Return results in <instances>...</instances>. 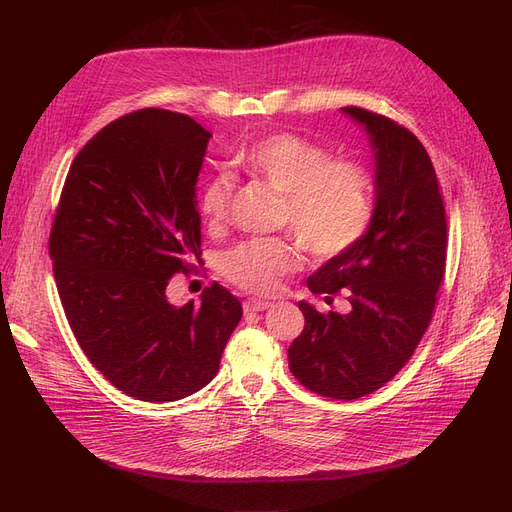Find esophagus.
<instances>
[{"label": "esophagus", "mask_w": 512, "mask_h": 512, "mask_svg": "<svg viewBox=\"0 0 512 512\" xmlns=\"http://www.w3.org/2000/svg\"><path fill=\"white\" fill-rule=\"evenodd\" d=\"M268 307H272L270 301H261V299L244 301V311H263V309H268Z\"/></svg>", "instance_id": "esophagus-1"}]
</instances>
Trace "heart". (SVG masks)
<instances>
[{
  "instance_id": "heart-1",
  "label": "heart",
  "mask_w": 512,
  "mask_h": 512,
  "mask_svg": "<svg viewBox=\"0 0 512 512\" xmlns=\"http://www.w3.org/2000/svg\"><path fill=\"white\" fill-rule=\"evenodd\" d=\"M320 144L291 131L268 133L236 157L251 177L284 194V224L309 255L332 259L358 244L374 217V182L368 167L353 159H328ZM232 182L215 175L205 184L198 211L209 228L228 215ZM299 247L284 238H253L226 253L221 272L253 295H274L284 276L297 270Z\"/></svg>"
}]
</instances>
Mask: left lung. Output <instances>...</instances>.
<instances>
[{"label": "left lung", "instance_id": "8db88e82", "mask_svg": "<svg viewBox=\"0 0 512 512\" xmlns=\"http://www.w3.org/2000/svg\"><path fill=\"white\" fill-rule=\"evenodd\" d=\"M374 152V217L366 236L307 278L316 295L343 291L349 314L299 301L305 328L288 347L295 379L324 397L358 399L389 383L412 358L446 272V207L429 154L412 131L347 106Z\"/></svg>", "mask_w": 512, "mask_h": 512}]
</instances>
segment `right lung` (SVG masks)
<instances>
[{"label": "right lung", "mask_w": 512, "mask_h": 512, "mask_svg": "<svg viewBox=\"0 0 512 512\" xmlns=\"http://www.w3.org/2000/svg\"><path fill=\"white\" fill-rule=\"evenodd\" d=\"M211 133L192 117L142 108L100 129L75 157L50 232L66 320L119 391L175 402L203 389L242 318L213 282L177 307L165 288L201 261L196 180Z\"/></svg>", "instance_id": "1"}]
</instances>
